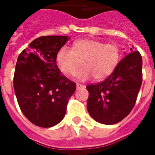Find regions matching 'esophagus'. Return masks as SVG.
I'll return each instance as SVG.
<instances>
[{"label": "esophagus", "mask_w": 155, "mask_h": 155, "mask_svg": "<svg viewBox=\"0 0 155 155\" xmlns=\"http://www.w3.org/2000/svg\"><path fill=\"white\" fill-rule=\"evenodd\" d=\"M76 88H77V90H81V89H84V88H85V86L83 85V84H76Z\"/></svg>", "instance_id": "obj_1"}]
</instances>
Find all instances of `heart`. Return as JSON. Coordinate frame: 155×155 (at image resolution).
<instances>
[{"label":"heart","mask_w":155,"mask_h":155,"mask_svg":"<svg viewBox=\"0 0 155 155\" xmlns=\"http://www.w3.org/2000/svg\"><path fill=\"white\" fill-rule=\"evenodd\" d=\"M120 51L116 45L105 44L94 40L75 41L72 50L62 47L56 54V62L60 70L67 75H73L82 61L83 68L78 71L79 81H102L109 77L120 61Z\"/></svg>","instance_id":"b5f03b06"}]
</instances>
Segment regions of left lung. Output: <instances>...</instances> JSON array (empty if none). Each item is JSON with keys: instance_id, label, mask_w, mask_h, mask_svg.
I'll list each match as a JSON object with an SVG mask.
<instances>
[{"instance_id": "obj_1", "label": "left lung", "mask_w": 155, "mask_h": 155, "mask_svg": "<svg viewBox=\"0 0 155 155\" xmlns=\"http://www.w3.org/2000/svg\"><path fill=\"white\" fill-rule=\"evenodd\" d=\"M109 77L101 83L90 84L87 110L95 121L114 124L130 114L142 84V57L130 49Z\"/></svg>"}]
</instances>
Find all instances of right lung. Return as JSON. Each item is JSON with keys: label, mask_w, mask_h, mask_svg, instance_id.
<instances>
[{"label": "right lung", "mask_w": 155, "mask_h": 155, "mask_svg": "<svg viewBox=\"0 0 155 155\" xmlns=\"http://www.w3.org/2000/svg\"><path fill=\"white\" fill-rule=\"evenodd\" d=\"M69 40V36H41L17 59L13 80L15 96L22 113L37 126L49 128L60 123L76 89L56 64L58 51Z\"/></svg>", "instance_id": "1"}]
</instances>
